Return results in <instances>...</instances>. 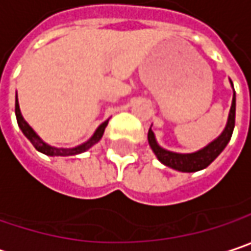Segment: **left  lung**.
Instances as JSON below:
<instances>
[{
	"label": "left lung",
	"mask_w": 251,
	"mask_h": 251,
	"mask_svg": "<svg viewBox=\"0 0 251 251\" xmlns=\"http://www.w3.org/2000/svg\"><path fill=\"white\" fill-rule=\"evenodd\" d=\"M231 84H233V81H231ZM234 124H236V93L233 96V103H231L228 122H227L226 129L223 130V133L217 138L214 142H211L204 149H201L198 152H194V153H175V152H171V151L162 149L156 144L153 132L151 129L148 132L149 145L153 151V153L156 155V158L164 165L170 167L172 170H176V171L181 172L200 171V170L207 168L223 152V149L227 147V144L230 142L231 135H233Z\"/></svg>",
	"instance_id": "1"
}]
</instances>
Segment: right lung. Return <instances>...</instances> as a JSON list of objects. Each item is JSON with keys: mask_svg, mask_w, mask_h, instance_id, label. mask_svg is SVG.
<instances>
[{"mask_svg": "<svg viewBox=\"0 0 251 251\" xmlns=\"http://www.w3.org/2000/svg\"><path fill=\"white\" fill-rule=\"evenodd\" d=\"M15 116H17V122H18V126L21 127V130H23V133L27 136V139L34 145V148L37 151H40V152H43V153H46V155H58V156H70V155H77V153H81V152H84V151H87V149L90 148V147H93L96 142H99L100 141V138L103 136V132H104V127L107 126V122L109 121H106V122H103L102 125L98 127V130L95 132V135L87 141V142H84V144H81L79 147H76V148H72V149H58L54 148V147H50V145H47L46 142H43L38 136H37V133H35L34 130L30 127V125L24 121V118L21 116V112H20V106H18V99H15Z\"/></svg>", "mask_w": 251, "mask_h": 251, "instance_id": "add662e5", "label": "right lung"}]
</instances>
